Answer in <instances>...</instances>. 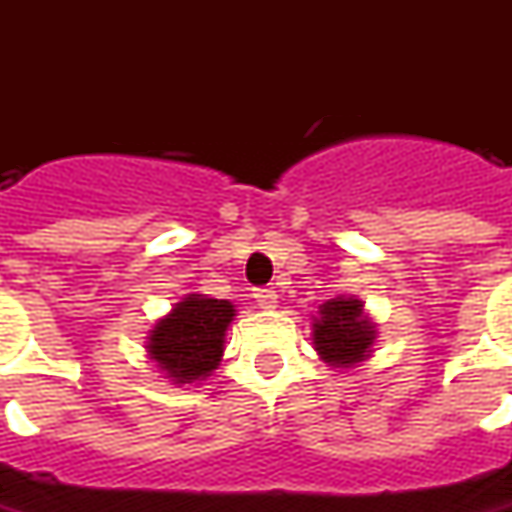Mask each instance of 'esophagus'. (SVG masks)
<instances>
[{
  "label": "esophagus",
  "instance_id": "esophagus-1",
  "mask_svg": "<svg viewBox=\"0 0 512 512\" xmlns=\"http://www.w3.org/2000/svg\"><path fill=\"white\" fill-rule=\"evenodd\" d=\"M257 299V304L263 307V310H271V307H277V290L274 288H255L252 293Z\"/></svg>",
  "mask_w": 512,
  "mask_h": 512
}]
</instances>
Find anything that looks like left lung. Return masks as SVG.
<instances>
[{
  "mask_svg": "<svg viewBox=\"0 0 512 512\" xmlns=\"http://www.w3.org/2000/svg\"><path fill=\"white\" fill-rule=\"evenodd\" d=\"M315 351L323 362L351 367L370 356L376 326L367 321L359 299H332L321 307V318L312 323Z\"/></svg>",
  "mask_w": 512,
  "mask_h": 512,
  "instance_id": "1",
  "label": "left lung"
}]
</instances>
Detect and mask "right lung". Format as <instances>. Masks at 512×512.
<instances>
[{"instance_id": "obj_1", "label": "right lung", "mask_w": 512, "mask_h": 512, "mask_svg": "<svg viewBox=\"0 0 512 512\" xmlns=\"http://www.w3.org/2000/svg\"><path fill=\"white\" fill-rule=\"evenodd\" d=\"M233 315L230 301L191 293L156 323L147 343L150 359H156L175 384L211 376V370L222 362L224 332Z\"/></svg>"}]
</instances>
